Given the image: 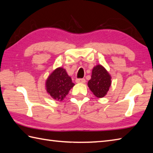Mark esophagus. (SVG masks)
<instances>
[{
    "instance_id": "obj_1",
    "label": "esophagus",
    "mask_w": 153,
    "mask_h": 153,
    "mask_svg": "<svg viewBox=\"0 0 153 153\" xmlns=\"http://www.w3.org/2000/svg\"><path fill=\"white\" fill-rule=\"evenodd\" d=\"M85 79H76V82L77 83H85Z\"/></svg>"
}]
</instances>
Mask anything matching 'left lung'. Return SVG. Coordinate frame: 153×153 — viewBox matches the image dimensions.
Listing matches in <instances>:
<instances>
[{"label": "left lung", "instance_id": "left-lung-1", "mask_svg": "<svg viewBox=\"0 0 153 153\" xmlns=\"http://www.w3.org/2000/svg\"><path fill=\"white\" fill-rule=\"evenodd\" d=\"M111 85V77L101 65H97L92 70L91 78L88 82V87L97 97H105Z\"/></svg>", "mask_w": 153, "mask_h": 153}]
</instances>
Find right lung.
<instances>
[{
	"mask_svg": "<svg viewBox=\"0 0 153 153\" xmlns=\"http://www.w3.org/2000/svg\"><path fill=\"white\" fill-rule=\"evenodd\" d=\"M74 86L71 77L62 68L54 70L46 81L47 91L55 100H63Z\"/></svg>",
	"mask_w": 153,
	"mask_h": 153,
	"instance_id": "right-lung-1",
	"label": "right lung"
}]
</instances>
